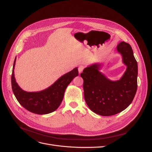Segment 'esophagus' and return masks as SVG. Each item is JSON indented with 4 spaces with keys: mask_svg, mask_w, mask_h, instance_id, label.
<instances>
[{
    "mask_svg": "<svg viewBox=\"0 0 152 152\" xmlns=\"http://www.w3.org/2000/svg\"><path fill=\"white\" fill-rule=\"evenodd\" d=\"M84 66L83 65H80L79 66V68H78V70H79V73H82V71H83V70H84Z\"/></svg>",
    "mask_w": 152,
    "mask_h": 152,
    "instance_id": "obj_1",
    "label": "esophagus"
}]
</instances>
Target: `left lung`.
Wrapping results in <instances>:
<instances>
[{
  "instance_id": "left-lung-1",
  "label": "left lung",
  "mask_w": 152,
  "mask_h": 152,
  "mask_svg": "<svg viewBox=\"0 0 152 152\" xmlns=\"http://www.w3.org/2000/svg\"><path fill=\"white\" fill-rule=\"evenodd\" d=\"M115 49L127 66L120 79H109L101 72L102 64L99 63L87 66L80 74L87 106L91 111L102 116L113 115L127 108L137 91V63L131 46L121 42Z\"/></svg>"
}]
</instances>
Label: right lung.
Segmentation results:
<instances>
[{
    "instance_id": "obj_1",
    "label": "right lung",
    "mask_w": 152,
    "mask_h": 152,
    "mask_svg": "<svg viewBox=\"0 0 152 152\" xmlns=\"http://www.w3.org/2000/svg\"><path fill=\"white\" fill-rule=\"evenodd\" d=\"M16 57L13 64L11 86L13 93L20 104L30 112L39 115L48 114L57 110L61 104L67 86L79 75L78 68L62 75L48 88L40 91L27 92L18 84L15 77Z\"/></svg>"
}]
</instances>
